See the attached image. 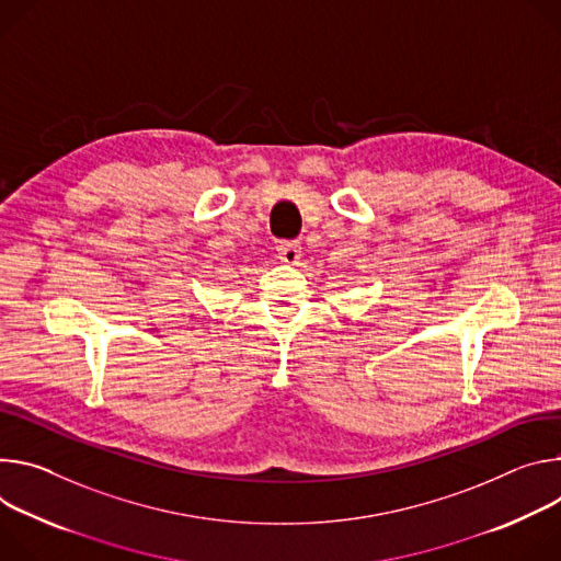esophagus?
I'll list each match as a JSON object with an SVG mask.
<instances>
[{
	"label": "esophagus",
	"instance_id": "1",
	"mask_svg": "<svg viewBox=\"0 0 561 561\" xmlns=\"http://www.w3.org/2000/svg\"><path fill=\"white\" fill-rule=\"evenodd\" d=\"M278 252V259L280 263H287V265H296L298 259H300V244L296 240H289V242H280L276 247Z\"/></svg>",
	"mask_w": 561,
	"mask_h": 561
}]
</instances>
